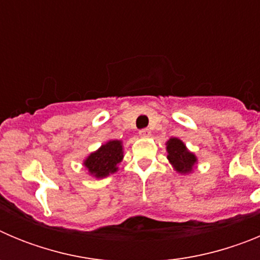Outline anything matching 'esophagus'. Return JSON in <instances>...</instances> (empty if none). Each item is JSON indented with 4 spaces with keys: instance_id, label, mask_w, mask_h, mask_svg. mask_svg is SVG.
<instances>
[{
    "instance_id": "1",
    "label": "esophagus",
    "mask_w": 260,
    "mask_h": 260,
    "mask_svg": "<svg viewBox=\"0 0 260 260\" xmlns=\"http://www.w3.org/2000/svg\"><path fill=\"white\" fill-rule=\"evenodd\" d=\"M139 137L141 138H150L151 137V130L150 128H143L139 132Z\"/></svg>"
}]
</instances>
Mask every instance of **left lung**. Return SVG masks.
Segmentation results:
<instances>
[{
	"label": "left lung",
	"instance_id": "obj_1",
	"mask_svg": "<svg viewBox=\"0 0 260 260\" xmlns=\"http://www.w3.org/2000/svg\"><path fill=\"white\" fill-rule=\"evenodd\" d=\"M167 146V158L173 167V171L181 176H189L195 171L198 164V157L186 147L180 138H171L165 143Z\"/></svg>",
	"mask_w": 260,
	"mask_h": 260
}]
</instances>
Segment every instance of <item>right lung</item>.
Instances as JSON below:
<instances>
[{
    "label": "right lung",
    "instance_id": "1",
    "mask_svg": "<svg viewBox=\"0 0 260 260\" xmlns=\"http://www.w3.org/2000/svg\"><path fill=\"white\" fill-rule=\"evenodd\" d=\"M123 142L109 139L89 153L83 160V165L89 176L102 180L118 172V164L123 160Z\"/></svg>",
    "mask_w": 260,
    "mask_h": 260
}]
</instances>
